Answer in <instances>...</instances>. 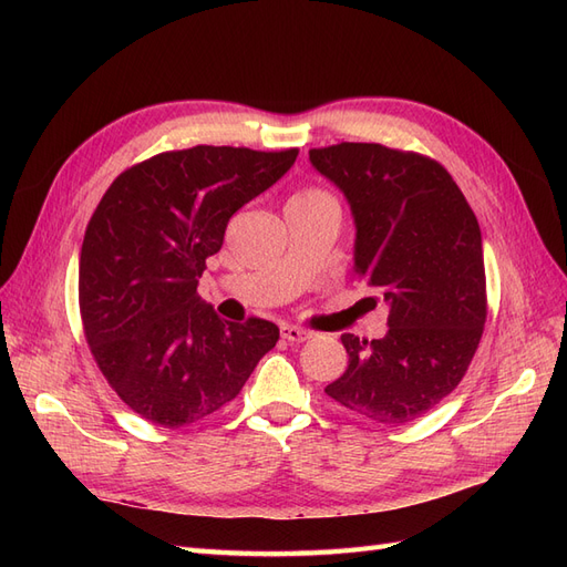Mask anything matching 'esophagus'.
Wrapping results in <instances>:
<instances>
[{
    "label": "esophagus",
    "mask_w": 567,
    "mask_h": 567,
    "mask_svg": "<svg viewBox=\"0 0 567 567\" xmlns=\"http://www.w3.org/2000/svg\"><path fill=\"white\" fill-rule=\"evenodd\" d=\"M281 338H286L288 342H305L312 338V333L300 329V326H293V323H281Z\"/></svg>",
    "instance_id": "obj_1"
}]
</instances>
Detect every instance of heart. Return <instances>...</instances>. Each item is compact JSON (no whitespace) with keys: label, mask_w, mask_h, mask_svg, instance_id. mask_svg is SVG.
Here are the masks:
<instances>
[{"label":"heart","mask_w":567,"mask_h":567,"mask_svg":"<svg viewBox=\"0 0 567 567\" xmlns=\"http://www.w3.org/2000/svg\"><path fill=\"white\" fill-rule=\"evenodd\" d=\"M298 196H323V194H319V192H302V194H298Z\"/></svg>","instance_id":"1"}]
</instances>
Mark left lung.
<instances>
[{
	"label": "left lung",
	"mask_w": 567,
	"mask_h": 567,
	"mask_svg": "<svg viewBox=\"0 0 567 567\" xmlns=\"http://www.w3.org/2000/svg\"><path fill=\"white\" fill-rule=\"evenodd\" d=\"M346 196L354 271L388 302V333H342L350 364L326 394L352 416L404 425L458 385L487 319L483 236L440 163L381 144L312 148Z\"/></svg>",
	"instance_id": "8db88e82"
}]
</instances>
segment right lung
Here are the masks:
<instances>
[{"label":"right lung","mask_w":567,"mask_h":567,"mask_svg":"<svg viewBox=\"0 0 567 567\" xmlns=\"http://www.w3.org/2000/svg\"><path fill=\"white\" fill-rule=\"evenodd\" d=\"M298 158L194 146L125 169L80 252V315L101 373L142 419L182 427L231 402L277 346V323L227 321L196 288L229 217Z\"/></svg>","instance_id":"add662e5"}]
</instances>
